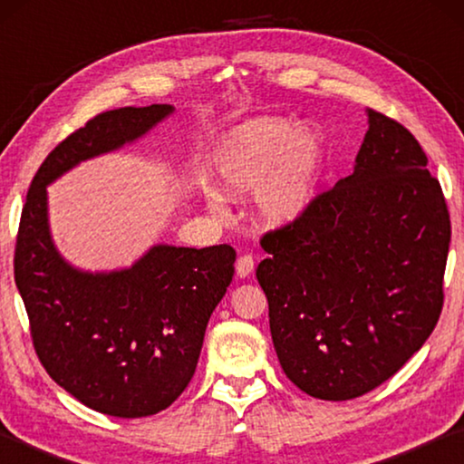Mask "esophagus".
<instances>
[{
	"mask_svg": "<svg viewBox=\"0 0 464 464\" xmlns=\"http://www.w3.org/2000/svg\"><path fill=\"white\" fill-rule=\"evenodd\" d=\"M254 268H256V262H254V257L251 256H241L239 260H237V264H235V270H237V276L239 278H247L251 272H254Z\"/></svg>",
	"mask_w": 464,
	"mask_h": 464,
	"instance_id": "34e87169",
	"label": "esophagus"
}]
</instances>
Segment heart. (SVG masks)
<instances>
[{"label":"heart","instance_id":"b5f03b06","mask_svg":"<svg viewBox=\"0 0 464 464\" xmlns=\"http://www.w3.org/2000/svg\"><path fill=\"white\" fill-rule=\"evenodd\" d=\"M325 147L315 130H298L285 121L257 119L229 132L213 155L218 192H256V215L268 227L296 221L315 196Z\"/></svg>","mask_w":464,"mask_h":464}]
</instances>
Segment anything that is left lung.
Segmentation results:
<instances>
[{
  "label": "left lung",
  "mask_w": 464,
  "mask_h": 464,
  "mask_svg": "<svg viewBox=\"0 0 464 464\" xmlns=\"http://www.w3.org/2000/svg\"><path fill=\"white\" fill-rule=\"evenodd\" d=\"M354 174L262 235L256 278L298 389L348 401L389 381L440 319L450 246L442 186L410 130L368 110Z\"/></svg>",
  "instance_id": "8db88e82"
}]
</instances>
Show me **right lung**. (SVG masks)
I'll use <instances>...</instances> for the list:
<instances>
[{
  "label": "right lung",
  "instance_id": "add662e5",
  "mask_svg": "<svg viewBox=\"0 0 464 464\" xmlns=\"http://www.w3.org/2000/svg\"><path fill=\"white\" fill-rule=\"evenodd\" d=\"M169 112L168 104L106 110L63 139L33 178L15 235L14 278L38 360L77 401L116 418L153 415L182 395L231 285L235 249L157 246L130 270L77 272L53 247L44 188Z\"/></svg>",
  "mask_w": 464,
  "mask_h": 464
}]
</instances>
